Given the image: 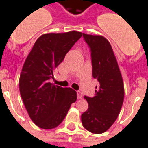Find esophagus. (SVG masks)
<instances>
[{
    "mask_svg": "<svg viewBox=\"0 0 148 148\" xmlns=\"http://www.w3.org/2000/svg\"><path fill=\"white\" fill-rule=\"evenodd\" d=\"M77 96L78 99H82V92L79 91V90L77 91Z\"/></svg>",
    "mask_w": 148,
    "mask_h": 148,
    "instance_id": "esophagus-1",
    "label": "esophagus"
}]
</instances>
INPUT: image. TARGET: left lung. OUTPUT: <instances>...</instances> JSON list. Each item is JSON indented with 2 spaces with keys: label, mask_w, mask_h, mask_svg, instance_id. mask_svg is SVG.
<instances>
[{
  "label": "left lung",
  "mask_w": 148,
  "mask_h": 148,
  "mask_svg": "<svg viewBox=\"0 0 148 148\" xmlns=\"http://www.w3.org/2000/svg\"><path fill=\"white\" fill-rule=\"evenodd\" d=\"M90 50L93 77L98 82L93 97L84 96L89 108L82 114L83 127L90 132H105L121 112L124 97V82L109 42L103 36L83 33Z\"/></svg>",
  "instance_id": "left-lung-1"
}]
</instances>
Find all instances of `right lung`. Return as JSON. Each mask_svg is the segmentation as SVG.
<instances>
[{
    "label": "right lung",
    "mask_w": 148,
    "mask_h": 148,
    "mask_svg": "<svg viewBox=\"0 0 148 148\" xmlns=\"http://www.w3.org/2000/svg\"><path fill=\"white\" fill-rule=\"evenodd\" d=\"M82 33L44 34L37 39L20 76V92L29 116L43 129L56 127L64 120L77 93L50 82L53 71L64 59Z\"/></svg>",
    "instance_id": "add662e5"
}]
</instances>
